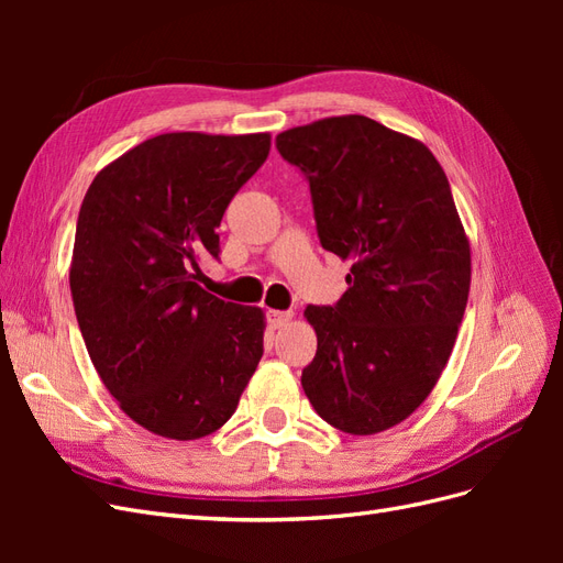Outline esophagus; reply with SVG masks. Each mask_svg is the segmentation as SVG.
<instances>
[{
	"mask_svg": "<svg viewBox=\"0 0 563 563\" xmlns=\"http://www.w3.org/2000/svg\"><path fill=\"white\" fill-rule=\"evenodd\" d=\"M291 319H294V312H282V310H269L267 312V321H269L272 329H282Z\"/></svg>",
	"mask_w": 563,
	"mask_h": 563,
	"instance_id": "34e87169",
	"label": "esophagus"
}]
</instances>
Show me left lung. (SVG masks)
I'll use <instances>...</instances> for the list:
<instances>
[{"instance_id": "8db88e82", "label": "left lung", "mask_w": 563, "mask_h": 563, "mask_svg": "<svg viewBox=\"0 0 563 563\" xmlns=\"http://www.w3.org/2000/svg\"><path fill=\"white\" fill-rule=\"evenodd\" d=\"M277 150L310 180L321 246L352 261L335 308H305L302 389L335 430L385 432L430 397L465 314L472 255L449 178L428 145L364 114L288 129Z\"/></svg>"}]
</instances>
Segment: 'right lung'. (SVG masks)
<instances>
[{
	"mask_svg": "<svg viewBox=\"0 0 563 563\" xmlns=\"http://www.w3.org/2000/svg\"><path fill=\"white\" fill-rule=\"evenodd\" d=\"M269 133H162L100 168L70 263L79 331L119 408L152 434L201 439L232 418L263 356L265 312L197 284Z\"/></svg>",
	"mask_w": 563,
	"mask_h": 563,
	"instance_id": "obj_1",
	"label": "right lung"
}]
</instances>
